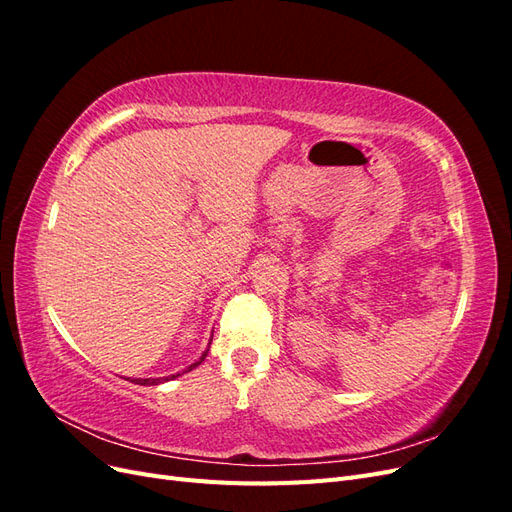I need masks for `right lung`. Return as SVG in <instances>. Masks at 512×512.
Wrapping results in <instances>:
<instances>
[{
	"label": "right lung",
	"instance_id": "add662e5",
	"mask_svg": "<svg viewBox=\"0 0 512 512\" xmlns=\"http://www.w3.org/2000/svg\"><path fill=\"white\" fill-rule=\"evenodd\" d=\"M209 344H211V342H209ZM207 352H209V350H205L203 354H200L198 361H194L192 365H188L185 369L177 371V374H170V376H164V378H126V380H130V382H134V384H141V386H153V384H162V382H168V380H175V378H179V376H183V374H188V371L196 369L200 363H203Z\"/></svg>",
	"mask_w": 512,
	"mask_h": 512
}]
</instances>
